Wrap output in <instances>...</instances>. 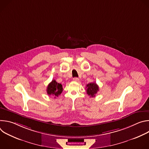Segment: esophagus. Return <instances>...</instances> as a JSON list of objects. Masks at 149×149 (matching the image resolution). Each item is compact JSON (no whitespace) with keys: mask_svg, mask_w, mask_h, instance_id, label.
<instances>
[{"mask_svg":"<svg viewBox=\"0 0 149 149\" xmlns=\"http://www.w3.org/2000/svg\"><path fill=\"white\" fill-rule=\"evenodd\" d=\"M73 81H75V82H78V81H79V79H78V78H76V77H75V78H73Z\"/></svg>","mask_w":149,"mask_h":149,"instance_id":"34e87169","label":"esophagus"}]
</instances>
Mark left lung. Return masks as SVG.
Instances as JSON below:
<instances>
[{
	"label": "left lung",
	"instance_id": "obj_1",
	"mask_svg": "<svg viewBox=\"0 0 149 149\" xmlns=\"http://www.w3.org/2000/svg\"><path fill=\"white\" fill-rule=\"evenodd\" d=\"M86 88L87 94L91 97H95V94L99 91V87L98 86V85L95 82H91L87 84Z\"/></svg>",
	"mask_w": 149,
	"mask_h": 149
}]
</instances>
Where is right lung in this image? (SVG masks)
<instances>
[{"instance_id": "obj_1", "label": "right lung", "mask_w": 149, "mask_h": 149, "mask_svg": "<svg viewBox=\"0 0 149 149\" xmlns=\"http://www.w3.org/2000/svg\"><path fill=\"white\" fill-rule=\"evenodd\" d=\"M63 91L61 84L58 83L55 79H53L47 87V91L48 95H52L54 98L58 97Z\"/></svg>"}]
</instances>
